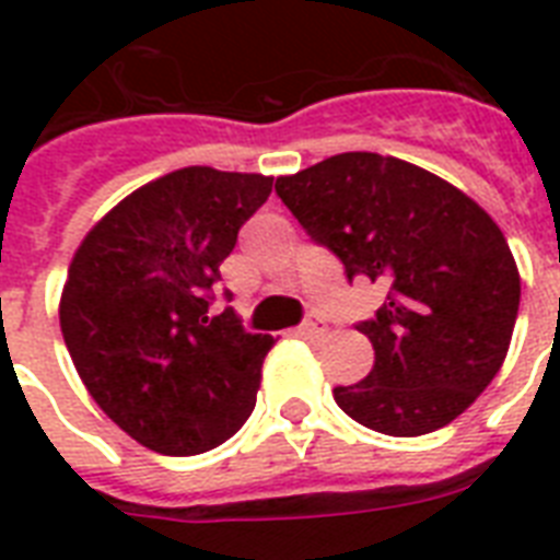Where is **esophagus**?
<instances>
[{"mask_svg": "<svg viewBox=\"0 0 560 560\" xmlns=\"http://www.w3.org/2000/svg\"><path fill=\"white\" fill-rule=\"evenodd\" d=\"M325 331H328V328H325V319L316 314L307 316L305 323H302V328H299V334H302L305 340H323Z\"/></svg>", "mask_w": 560, "mask_h": 560, "instance_id": "esophagus-1", "label": "esophagus"}]
</instances>
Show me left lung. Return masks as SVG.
Listing matches in <instances>:
<instances>
[{
	"instance_id": "obj_1",
	"label": "left lung",
	"mask_w": 560,
	"mask_h": 560,
	"mask_svg": "<svg viewBox=\"0 0 560 560\" xmlns=\"http://www.w3.org/2000/svg\"><path fill=\"white\" fill-rule=\"evenodd\" d=\"M276 194L346 279L386 288L358 325L372 372L334 389L342 412L386 435L451 424L503 366L521 307V272L491 214L430 171L366 151L279 177Z\"/></svg>"
}]
</instances>
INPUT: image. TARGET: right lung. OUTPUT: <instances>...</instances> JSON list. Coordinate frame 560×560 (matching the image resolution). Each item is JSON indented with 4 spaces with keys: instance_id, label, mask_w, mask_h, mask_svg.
<instances>
[{
    "instance_id": "1",
    "label": "right lung",
    "mask_w": 560,
    "mask_h": 560,
    "mask_svg": "<svg viewBox=\"0 0 560 560\" xmlns=\"http://www.w3.org/2000/svg\"><path fill=\"white\" fill-rule=\"evenodd\" d=\"M270 191L261 174L179 168L109 209L69 264L66 349L95 404L148 451L206 453L253 412L276 340L209 307L237 229Z\"/></svg>"
}]
</instances>
